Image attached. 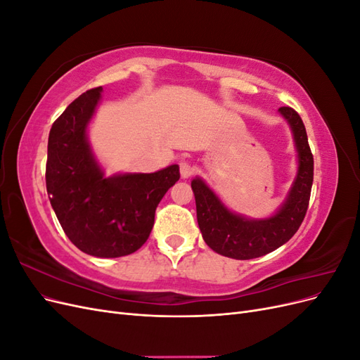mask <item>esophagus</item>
I'll return each mask as SVG.
<instances>
[{"instance_id":"34e87169","label":"esophagus","mask_w":360,"mask_h":360,"mask_svg":"<svg viewBox=\"0 0 360 360\" xmlns=\"http://www.w3.org/2000/svg\"><path fill=\"white\" fill-rule=\"evenodd\" d=\"M193 168L189 165L188 162H180V176L181 179H189L192 176Z\"/></svg>"}]
</instances>
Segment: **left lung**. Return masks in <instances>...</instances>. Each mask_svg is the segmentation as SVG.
Listing matches in <instances>:
<instances>
[{
	"label": "left lung",
	"instance_id": "1",
	"mask_svg": "<svg viewBox=\"0 0 360 360\" xmlns=\"http://www.w3.org/2000/svg\"><path fill=\"white\" fill-rule=\"evenodd\" d=\"M288 124L297 171L287 197L266 217H249L233 212L200 176L191 186L197 202V219L204 242L216 254L234 259H252L278 249L296 234L308 210L314 179V158L307 129L299 114L288 106L278 110Z\"/></svg>",
	"mask_w": 360,
	"mask_h": 360
}]
</instances>
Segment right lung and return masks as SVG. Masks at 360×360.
Returning a JSON list of instances; mask_svg holds the SVG:
<instances>
[{"label": "right lung", "instance_id": "1", "mask_svg": "<svg viewBox=\"0 0 360 360\" xmlns=\"http://www.w3.org/2000/svg\"><path fill=\"white\" fill-rule=\"evenodd\" d=\"M102 86L82 93L52 124L46 191L70 242L97 258L134 254L146 243L156 207L180 179L179 165L106 176L89 139Z\"/></svg>", "mask_w": 360, "mask_h": 360}]
</instances>
